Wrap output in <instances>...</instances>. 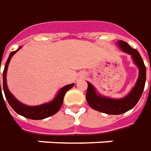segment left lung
<instances>
[{
	"instance_id": "8db88e82",
	"label": "left lung",
	"mask_w": 151,
	"mask_h": 151,
	"mask_svg": "<svg viewBox=\"0 0 151 151\" xmlns=\"http://www.w3.org/2000/svg\"><path fill=\"white\" fill-rule=\"evenodd\" d=\"M117 45L123 52L132 55L135 64L139 68V77L136 85L128 95L121 99H112L101 96L97 93L95 88L88 82L86 93V100L92 108L109 115L122 114L132 109L140 100L143 93L146 79V68L139 52L132 48L125 41L119 40Z\"/></svg>"
}]
</instances>
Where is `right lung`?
<instances>
[{"label":"right lung","mask_w":151,"mask_h":151,"mask_svg":"<svg viewBox=\"0 0 151 151\" xmlns=\"http://www.w3.org/2000/svg\"><path fill=\"white\" fill-rule=\"evenodd\" d=\"M21 47H19L18 50L15 51L11 52L9 58L7 59L6 65H5V68L3 71V90H4V93L8 103L10 104L12 109L15 111L16 113H18L20 116H23L24 117L29 119H32V120H41V119H45L53 116L55 113H57L58 110L60 109L61 106L63 101V97L65 93H67L68 91L70 88L73 87L74 84L72 83L69 85H66L64 87H63L62 88L58 91V94L56 95V97H54V99L50 102H47L45 104H41L39 106H26L21 103L20 101H18L15 98L13 94L11 93L9 91V89L7 88L6 84V72L7 68H8V65L9 63L11 61V58L14 54L20 49ZM1 67V65H0ZM0 88H1V95L2 94L1 93V80H0Z\"/></svg>","instance_id":"right-lung-1"}]
</instances>
